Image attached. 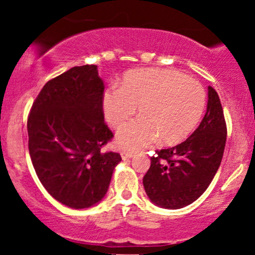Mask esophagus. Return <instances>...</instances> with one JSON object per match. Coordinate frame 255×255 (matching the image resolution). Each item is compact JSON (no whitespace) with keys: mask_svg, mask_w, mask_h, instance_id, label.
I'll use <instances>...</instances> for the list:
<instances>
[{"mask_svg":"<svg viewBox=\"0 0 255 255\" xmlns=\"http://www.w3.org/2000/svg\"><path fill=\"white\" fill-rule=\"evenodd\" d=\"M121 157H122V159H124V160H127V159H129V158L133 157V153H131V152L122 151L121 152Z\"/></svg>","mask_w":255,"mask_h":255,"instance_id":"obj_1","label":"esophagus"}]
</instances>
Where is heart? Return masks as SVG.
I'll return each instance as SVG.
<instances>
[{"instance_id": "obj_1", "label": "heart", "mask_w": 255, "mask_h": 255, "mask_svg": "<svg viewBox=\"0 0 255 255\" xmlns=\"http://www.w3.org/2000/svg\"><path fill=\"white\" fill-rule=\"evenodd\" d=\"M206 95L195 79L160 68L127 72L120 87L103 95V113L111 127L121 128L139 107V115L118 133L122 148L140 151L154 144L174 145L197 127L203 116Z\"/></svg>"}]
</instances>
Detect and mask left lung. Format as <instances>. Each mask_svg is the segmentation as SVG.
<instances>
[{"instance_id":"1","label":"left lung","mask_w":255,"mask_h":255,"mask_svg":"<svg viewBox=\"0 0 255 255\" xmlns=\"http://www.w3.org/2000/svg\"><path fill=\"white\" fill-rule=\"evenodd\" d=\"M203 121L193 134L174 147L157 151L142 178L146 194L157 206L177 210L194 203L215 177L227 141L223 108L209 86Z\"/></svg>"}]
</instances>
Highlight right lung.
I'll list each match as a JSON object with an SVG mask.
<instances>
[{"label": "right lung", "mask_w": 255, "mask_h": 255, "mask_svg": "<svg viewBox=\"0 0 255 255\" xmlns=\"http://www.w3.org/2000/svg\"><path fill=\"white\" fill-rule=\"evenodd\" d=\"M104 84L97 66L73 67L48 81L27 120L28 151L44 188L72 209L107 194L121 156L101 148L113 137L104 122Z\"/></svg>", "instance_id": "right-lung-1"}]
</instances>
